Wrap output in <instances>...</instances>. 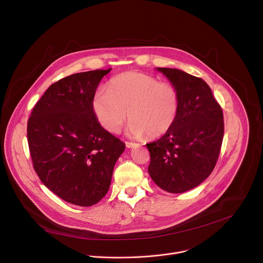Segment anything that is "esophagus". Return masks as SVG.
I'll return each instance as SVG.
<instances>
[{"label": "esophagus", "instance_id": "1", "mask_svg": "<svg viewBox=\"0 0 263 263\" xmlns=\"http://www.w3.org/2000/svg\"><path fill=\"white\" fill-rule=\"evenodd\" d=\"M126 146H127V148H135L138 146V144H135L132 142H126Z\"/></svg>", "mask_w": 263, "mask_h": 263}]
</instances>
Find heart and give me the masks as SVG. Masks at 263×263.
Masks as SVG:
<instances>
[{
	"label": "heart",
	"mask_w": 263,
	"mask_h": 263,
	"mask_svg": "<svg viewBox=\"0 0 263 263\" xmlns=\"http://www.w3.org/2000/svg\"><path fill=\"white\" fill-rule=\"evenodd\" d=\"M92 108L101 127L111 133L119 132L129 117L130 136L156 138L172 128L180 109V96L169 82L128 72L112 78L107 91L97 92Z\"/></svg>",
	"instance_id": "obj_1"
}]
</instances>
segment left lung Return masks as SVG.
Returning <instances> with one entry per match:
<instances>
[{
	"instance_id": "left-lung-1",
	"label": "left lung",
	"mask_w": 263,
	"mask_h": 263,
	"mask_svg": "<svg viewBox=\"0 0 263 263\" xmlns=\"http://www.w3.org/2000/svg\"><path fill=\"white\" fill-rule=\"evenodd\" d=\"M157 71L177 87L180 109L172 128L146 145L151 159L148 171L160 188L182 194L213 172L223 141V112L203 79L177 68Z\"/></svg>"
}]
</instances>
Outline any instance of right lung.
<instances>
[{"label": "right lung", "mask_w": 263, "mask_h": 263, "mask_svg": "<svg viewBox=\"0 0 263 263\" xmlns=\"http://www.w3.org/2000/svg\"><path fill=\"white\" fill-rule=\"evenodd\" d=\"M109 69L69 75L52 83L33 107L27 142L34 171L62 200L92 206L108 192L126 145L104 130L92 108Z\"/></svg>", "instance_id": "add662e5"}]
</instances>
